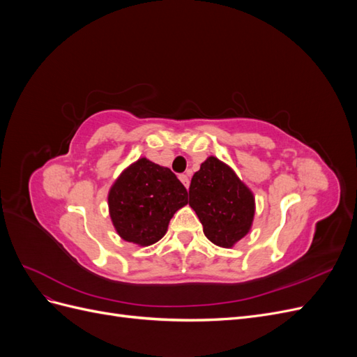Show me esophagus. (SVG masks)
Wrapping results in <instances>:
<instances>
[{"label":"esophagus","instance_id":"34e87169","mask_svg":"<svg viewBox=\"0 0 357 357\" xmlns=\"http://www.w3.org/2000/svg\"><path fill=\"white\" fill-rule=\"evenodd\" d=\"M178 178H180V181L183 183V185L186 186V189H189V185H190V180H189V177H188L186 174H181Z\"/></svg>","mask_w":357,"mask_h":357}]
</instances>
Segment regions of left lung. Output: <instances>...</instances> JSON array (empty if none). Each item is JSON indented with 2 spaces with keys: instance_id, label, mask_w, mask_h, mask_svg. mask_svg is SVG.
Instances as JSON below:
<instances>
[{
  "instance_id": "obj_1",
  "label": "left lung",
  "mask_w": 357,
  "mask_h": 357,
  "mask_svg": "<svg viewBox=\"0 0 357 357\" xmlns=\"http://www.w3.org/2000/svg\"><path fill=\"white\" fill-rule=\"evenodd\" d=\"M189 205L202 223L204 234L219 247L231 248L250 232L255 197L235 171L208 156L192 177Z\"/></svg>"
}]
</instances>
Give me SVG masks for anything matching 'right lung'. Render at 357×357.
<instances>
[{"mask_svg": "<svg viewBox=\"0 0 357 357\" xmlns=\"http://www.w3.org/2000/svg\"><path fill=\"white\" fill-rule=\"evenodd\" d=\"M188 204V190L167 167L139 158L109 190V213L122 240L147 247L167 234L176 211Z\"/></svg>", "mask_w": 357, "mask_h": 357, "instance_id": "obj_1", "label": "right lung"}]
</instances>
